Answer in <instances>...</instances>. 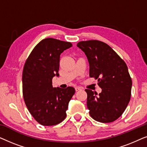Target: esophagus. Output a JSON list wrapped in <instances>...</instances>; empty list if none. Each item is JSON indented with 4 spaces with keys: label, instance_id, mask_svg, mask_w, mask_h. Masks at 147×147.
<instances>
[{
    "label": "esophagus",
    "instance_id": "esophagus-1",
    "mask_svg": "<svg viewBox=\"0 0 147 147\" xmlns=\"http://www.w3.org/2000/svg\"><path fill=\"white\" fill-rule=\"evenodd\" d=\"M75 90H76V92H78V91H79V90H82V88H80V87H76L75 88Z\"/></svg>",
    "mask_w": 147,
    "mask_h": 147
}]
</instances>
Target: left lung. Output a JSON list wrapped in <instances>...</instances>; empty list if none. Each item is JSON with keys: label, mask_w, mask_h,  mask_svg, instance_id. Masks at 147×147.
Segmentation results:
<instances>
[{"label": "left lung", "mask_w": 147, "mask_h": 147, "mask_svg": "<svg viewBox=\"0 0 147 147\" xmlns=\"http://www.w3.org/2000/svg\"><path fill=\"white\" fill-rule=\"evenodd\" d=\"M77 46L88 58L90 77L98 79L102 88L98 95L91 90H86L90 115L100 122H113L122 115L130 99L132 80L127 65L104 42L80 41Z\"/></svg>", "instance_id": "left-lung-1"}]
</instances>
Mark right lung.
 Segmentation results:
<instances>
[{"label":"right lung","instance_id":"obj_1","mask_svg":"<svg viewBox=\"0 0 147 147\" xmlns=\"http://www.w3.org/2000/svg\"><path fill=\"white\" fill-rule=\"evenodd\" d=\"M71 46L69 42L47 38L35 46L25 63L24 100L30 113L41 125H55L66 117L75 89L70 86L65 89L53 88L52 79L59 76L60 55Z\"/></svg>","mask_w":147,"mask_h":147}]
</instances>
